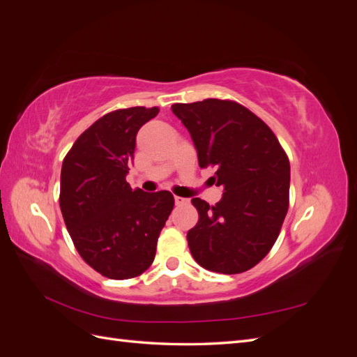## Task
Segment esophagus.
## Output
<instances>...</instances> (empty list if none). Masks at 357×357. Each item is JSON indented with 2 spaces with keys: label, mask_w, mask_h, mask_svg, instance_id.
Listing matches in <instances>:
<instances>
[{
  "label": "esophagus",
  "mask_w": 357,
  "mask_h": 357,
  "mask_svg": "<svg viewBox=\"0 0 357 357\" xmlns=\"http://www.w3.org/2000/svg\"><path fill=\"white\" fill-rule=\"evenodd\" d=\"M174 201H176V205H185L189 202V199L181 198V197H174Z\"/></svg>",
  "instance_id": "34e87169"
}]
</instances>
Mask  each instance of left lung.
I'll return each mask as SVG.
<instances>
[{"instance_id":"obj_1","label":"left lung","mask_w":357,"mask_h":357,"mask_svg":"<svg viewBox=\"0 0 357 357\" xmlns=\"http://www.w3.org/2000/svg\"><path fill=\"white\" fill-rule=\"evenodd\" d=\"M197 149L199 167H214L222 199L192 204L199 220L188 232L205 269L238 274L271 250L289 208L290 164L268 125L238 102L208 98L171 105Z\"/></svg>"}]
</instances>
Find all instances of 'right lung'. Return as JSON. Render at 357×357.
Here are the masks:
<instances>
[{"label": "right lung", "mask_w": 357, "mask_h": 357, "mask_svg": "<svg viewBox=\"0 0 357 357\" xmlns=\"http://www.w3.org/2000/svg\"><path fill=\"white\" fill-rule=\"evenodd\" d=\"M158 107H131L98 119L75 139L62 162L59 205L83 261L112 280L143 274L174 197L168 190H132L126 181L138 129Z\"/></svg>", "instance_id": "obj_1"}]
</instances>
